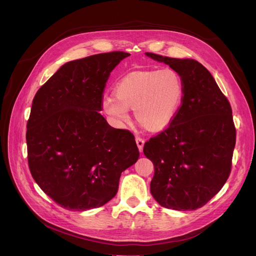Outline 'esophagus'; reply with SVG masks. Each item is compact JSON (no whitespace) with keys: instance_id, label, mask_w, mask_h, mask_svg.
Listing matches in <instances>:
<instances>
[{"instance_id":"obj_1","label":"esophagus","mask_w":256,"mask_h":256,"mask_svg":"<svg viewBox=\"0 0 256 256\" xmlns=\"http://www.w3.org/2000/svg\"><path fill=\"white\" fill-rule=\"evenodd\" d=\"M144 139L143 138H141V137H136V143H137V145H138V148H139V150L140 152H142V150H143V146H144Z\"/></svg>"}]
</instances>
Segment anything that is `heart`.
Returning <instances> with one entry per match:
<instances>
[{
  "label": "heart",
  "instance_id": "b5f03b06",
  "mask_svg": "<svg viewBox=\"0 0 256 256\" xmlns=\"http://www.w3.org/2000/svg\"><path fill=\"white\" fill-rule=\"evenodd\" d=\"M114 94L104 93L100 110L111 122L122 128L128 121V109L152 130L165 128L178 113L184 94L180 74L171 68L132 72L121 78Z\"/></svg>",
  "mask_w": 256,
  "mask_h": 256
}]
</instances>
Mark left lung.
<instances>
[{
    "instance_id": "8db88e82",
    "label": "left lung",
    "mask_w": 256,
    "mask_h": 256,
    "mask_svg": "<svg viewBox=\"0 0 256 256\" xmlns=\"http://www.w3.org/2000/svg\"><path fill=\"white\" fill-rule=\"evenodd\" d=\"M146 55L169 65L184 85L178 113L143 147L154 166L150 193L164 208L194 210L206 204L230 174L236 138L232 106L202 64Z\"/></svg>"
}]
</instances>
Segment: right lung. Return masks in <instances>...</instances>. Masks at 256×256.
<instances>
[{
	"label": "right lung",
	"instance_id": "add662e5",
	"mask_svg": "<svg viewBox=\"0 0 256 256\" xmlns=\"http://www.w3.org/2000/svg\"><path fill=\"white\" fill-rule=\"evenodd\" d=\"M128 56L117 50L70 61L35 94L26 132L29 169L63 208L106 204L139 158L132 134L112 128L98 112L111 72Z\"/></svg>",
	"mask_w": 256,
	"mask_h": 256
}]
</instances>
